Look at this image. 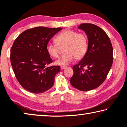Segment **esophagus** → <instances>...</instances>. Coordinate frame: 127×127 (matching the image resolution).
Returning a JSON list of instances; mask_svg holds the SVG:
<instances>
[{
  "label": "esophagus",
  "instance_id": "34e87169",
  "mask_svg": "<svg viewBox=\"0 0 127 127\" xmlns=\"http://www.w3.org/2000/svg\"><path fill=\"white\" fill-rule=\"evenodd\" d=\"M67 67H65V66H61V67H60V68L61 69H65Z\"/></svg>",
  "mask_w": 127,
  "mask_h": 127
}]
</instances>
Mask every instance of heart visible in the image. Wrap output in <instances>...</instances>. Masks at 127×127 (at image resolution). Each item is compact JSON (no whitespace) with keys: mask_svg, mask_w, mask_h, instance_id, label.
<instances>
[{"mask_svg":"<svg viewBox=\"0 0 127 127\" xmlns=\"http://www.w3.org/2000/svg\"><path fill=\"white\" fill-rule=\"evenodd\" d=\"M55 40L56 44L48 43L46 45V50L50 57L55 59L58 58L59 55L58 46L64 45V54L56 62V64L58 65H67L75 58L81 59L87 52L88 38L84 33L66 30L58 35Z\"/></svg>","mask_w":127,"mask_h":127,"instance_id":"obj_1","label":"heart"}]
</instances>
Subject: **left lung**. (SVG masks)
<instances>
[{
    "mask_svg": "<svg viewBox=\"0 0 127 127\" xmlns=\"http://www.w3.org/2000/svg\"><path fill=\"white\" fill-rule=\"evenodd\" d=\"M86 33L88 50L79 63L73 66L72 86L82 91L97 88L104 82L113 63V48L105 32L97 26L83 23L79 26ZM88 68L86 70L84 67Z\"/></svg>",
    "mask_w": 127,
    "mask_h": 127,
    "instance_id": "1",
    "label": "left lung"
}]
</instances>
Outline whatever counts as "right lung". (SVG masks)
Here are the masks:
<instances>
[{"label":"right lung","instance_id":"obj_1","mask_svg":"<svg viewBox=\"0 0 127 127\" xmlns=\"http://www.w3.org/2000/svg\"><path fill=\"white\" fill-rule=\"evenodd\" d=\"M62 30L34 27L23 32L15 40L11 48V65L17 80L27 91L43 93L54 85L60 67H47L53 60L47 52L46 45Z\"/></svg>","mask_w":127,"mask_h":127}]
</instances>
